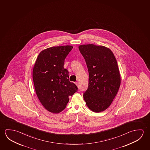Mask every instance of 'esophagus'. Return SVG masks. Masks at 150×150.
<instances>
[{
	"instance_id": "obj_1",
	"label": "esophagus",
	"mask_w": 150,
	"mask_h": 150,
	"mask_svg": "<svg viewBox=\"0 0 150 150\" xmlns=\"http://www.w3.org/2000/svg\"><path fill=\"white\" fill-rule=\"evenodd\" d=\"M75 83H76V86H78V82H76Z\"/></svg>"
}]
</instances>
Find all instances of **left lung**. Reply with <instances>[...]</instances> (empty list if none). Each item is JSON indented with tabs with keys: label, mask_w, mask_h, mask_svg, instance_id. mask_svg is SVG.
Wrapping results in <instances>:
<instances>
[{
	"label": "left lung",
	"mask_w": 150,
	"mask_h": 150,
	"mask_svg": "<svg viewBox=\"0 0 150 150\" xmlns=\"http://www.w3.org/2000/svg\"><path fill=\"white\" fill-rule=\"evenodd\" d=\"M79 49L89 74L88 88L83 98L91 110L103 112L110 105L120 85L116 59L112 51L103 46L82 45Z\"/></svg>",
	"instance_id": "obj_1"
}]
</instances>
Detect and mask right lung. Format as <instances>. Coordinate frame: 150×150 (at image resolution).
<instances>
[{
  "instance_id": "add662e5",
  "label": "right lung",
  "mask_w": 150,
  "mask_h": 150,
  "mask_svg": "<svg viewBox=\"0 0 150 150\" xmlns=\"http://www.w3.org/2000/svg\"><path fill=\"white\" fill-rule=\"evenodd\" d=\"M73 47L62 46L48 48L38 55L33 70L36 95L48 111L58 114L66 107L69 96L78 90L69 81V72L64 69V59Z\"/></svg>"
}]
</instances>
